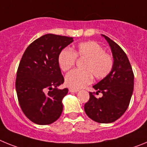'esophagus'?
<instances>
[{"mask_svg":"<svg viewBox=\"0 0 147 147\" xmlns=\"http://www.w3.org/2000/svg\"><path fill=\"white\" fill-rule=\"evenodd\" d=\"M70 92H72V93H76V92L79 91L78 89H74V88H70L69 89Z\"/></svg>","mask_w":147,"mask_h":147,"instance_id":"34e87169","label":"esophagus"}]
</instances>
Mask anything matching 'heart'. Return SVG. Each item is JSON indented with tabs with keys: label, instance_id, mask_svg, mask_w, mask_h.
Here are the masks:
<instances>
[{
	"label": "heart",
	"instance_id": "b5f03b06",
	"mask_svg": "<svg viewBox=\"0 0 147 147\" xmlns=\"http://www.w3.org/2000/svg\"><path fill=\"white\" fill-rule=\"evenodd\" d=\"M76 57L85 58L82 67L85 70H73L66 75V85L74 89L90 84L93 76L98 80L104 79L110 74L114 65L113 56L93 40L80 42L74 51L68 48L62 49L58 55V64L63 71H69L75 65Z\"/></svg>",
	"mask_w": 147,
	"mask_h": 147
}]
</instances>
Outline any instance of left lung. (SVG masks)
<instances>
[{
  "instance_id": "left-lung-1",
  "label": "left lung",
  "mask_w": 147,
  "mask_h": 147,
  "mask_svg": "<svg viewBox=\"0 0 147 147\" xmlns=\"http://www.w3.org/2000/svg\"><path fill=\"white\" fill-rule=\"evenodd\" d=\"M111 48L114 65L110 74L93 88L96 93L89 92L90 98L85 103V113L98 123H112L119 119L128 108L134 88V74L127 54L108 37L102 35ZM102 93L96 98L94 93Z\"/></svg>"
}]
</instances>
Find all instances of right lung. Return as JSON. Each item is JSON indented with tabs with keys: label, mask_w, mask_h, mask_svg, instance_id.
Instances as JSON below:
<instances>
[{
	"label": "right lung",
	"mask_w": 147,
	"mask_h": 147,
	"mask_svg": "<svg viewBox=\"0 0 147 147\" xmlns=\"http://www.w3.org/2000/svg\"><path fill=\"white\" fill-rule=\"evenodd\" d=\"M73 41V37L47 34L30 44L22 57L15 88L22 111L35 124H52L62 114V100L68 89L57 88L64 82L57 58Z\"/></svg>",
	"instance_id": "obj_1"
}]
</instances>
